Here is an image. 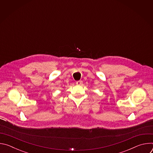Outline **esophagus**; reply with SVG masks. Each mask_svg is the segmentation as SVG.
I'll return each instance as SVG.
<instances>
[{
	"mask_svg": "<svg viewBox=\"0 0 153 153\" xmlns=\"http://www.w3.org/2000/svg\"><path fill=\"white\" fill-rule=\"evenodd\" d=\"M82 83H83V82H82V80H79V81H77L76 83V85H80L82 84Z\"/></svg>",
	"mask_w": 153,
	"mask_h": 153,
	"instance_id": "34e87169",
	"label": "esophagus"
}]
</instances>
